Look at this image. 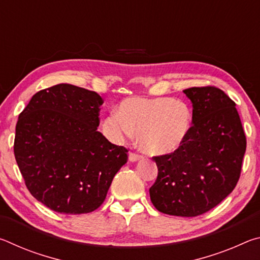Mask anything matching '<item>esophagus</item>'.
I'll return each instance as SVG.
<instances>
[{"mask_svg":"<svg viewBox=\"0 0 260 260\" xmlns=\"http://www.w3.org/2000/svg\"><path fill=\"white\" fill-rule=\"evenodd\" d=\"M128 159H129V161L134 162V161H138V160L142 159V156H140V155H138V153H134V152H129Z\"/></svg>","mask_w":260,"mask_h":260,"instance_id":"1","label":"esophagus"}]
</instances>
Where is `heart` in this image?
Here are the masks:
<instances>
[{
	"label": "heart",
	"instance_id": "b5f03b06",
	"mask_svg": "<svg viewBox=\"0 0 260 260\" xmlns=\"http://www.w3.org/2000/svg\"><path fill=\"white\" fill-rule=\"evenodd\" d=\"M192 112L183 101L171 98H128L105 118L103 128L110 138L121 142L138 133L140 148L152 156L178 151L188 139Z\"/></svg>",
	"mask_w": 260,
	"mask_h": 260
}]
</instances>
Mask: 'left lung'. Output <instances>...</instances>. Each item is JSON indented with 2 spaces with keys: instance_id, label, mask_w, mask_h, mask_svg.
Listing matches in <instances>:
<instances>
[{
  "instance_id": "left-lung-1",
  "label": "left lung",
  "mask_w": 260,
  "mask_h": 260,
  "mask_svg": "<svg viewBox=\"0 0 260 260\" xmlns=\"http://www.w3.org/2000/svg\"><path fill=\"white\" fill-rule=\"evenodd\" d=\"M183 93L192 104V126L183 146L153 157L158 177L149 189L159 212L196 217L218 205L239 181L246 140L235 103L215 87Z\"/></svg>"
}]
</instances>
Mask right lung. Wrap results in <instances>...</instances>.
<instances>
[{"instance_id":"obj_1","label":"right lung","mask_w":260,"mask_h":260,"mask_svg":"<svg viewBox=\"0 0 260 260\" xmlns=\"http://www.w3.org/2000/svg\"><path fill=\"white\" fill-rule=\"evenodd\" d=\"M103 100L59 83L38 91L19 114L15 157L29 192L52 211L89 213L100 208L127 161V149L98 131Z\"/></svg>"}]
</instances>
